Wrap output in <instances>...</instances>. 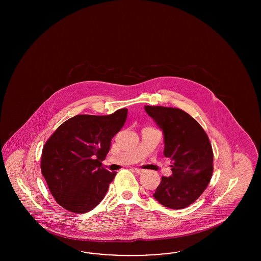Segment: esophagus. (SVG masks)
<instances>
[{
	"label": "esophagus",
	"instance_id": "obj_1",
	"mask_svg": "<svg viewBox=\"0 0 261 261\" xmlns=\"http://www.w3.org/2000/svg\"><path fill=\"white\" fill-rule=\"evenodd\" d=\"M135 172H136L137 174H142L145 172V170L140 169V168H135Z\"/></svg>",
	"mask_w": 261,
	"mask_h": 261
}]
</instances>
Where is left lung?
Here are the masks:
<instances>
[{"label": "left lung", "instance_id": "1", "mask_svg": "<svg viewBox=\"0 0 261 261\" xmlns=\"http://www.w3.org/2000/svg\"><path fill=\"white\" fill-rule=\"evenodd\" d=\"M163 133L164 156L172 174L162 177L153 198L165 207L185 208L206 189L213 171V152L202 127L187 112L173 108L145 106Z\"/></svg>", "mask_w": 261, "mask_h": 261}]
</instances>
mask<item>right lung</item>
Here are the masks:
<instances>
[{"label": "right lung", "mask_w": 261, "mask_h": 261, "mask_svg": "<svg viewBox=\"0 0 261 261\" xmlns=\"http://www.w3.org/2000/svg\"><path fill=\"white\" fill-rule=\"evenodd\" d=\"M127 109L109 115H76L45 144L41 171L56 201L66 211L85 213L105 198L116 172L101 167L112 139L123 127Z\"/></svg>", "instance_id": "right-lung-1"}]
</instances>
